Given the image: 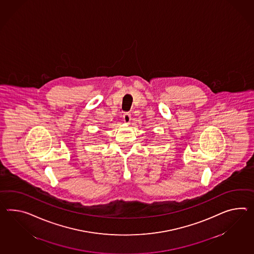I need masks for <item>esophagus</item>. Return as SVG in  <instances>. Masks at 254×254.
Listing matches in <instances>:
<instances>
[{
    "label": "esophagus",
    "instance_id": "esophagus-1",
    "mask_svg": "<svg viewBox=\"0 0 254 254\" xmlns=\"http://www.w3.org/2000/svg\"><path fill=\"white\" fill-rule=\"evenodd\" d=\"M123 118H124L125 123H129L131 120V114L130 113H124L123 115Z\"/></svg>",
    "mask_w": 254,
    "mask_h": 254
}]
</instances>
